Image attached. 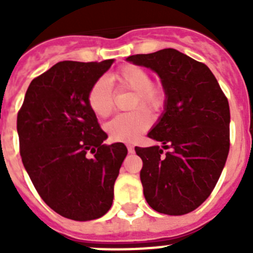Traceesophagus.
I'll list each match as a JSON object with an SVG mask.
<instances>
[{
    "label": "esophagus",
    "instance_id": "esophagus-1",
    "mask_svg": "<svg viewBox=\"0 0 253 253\" xmlns=\"http://www.w3.org/2000/svg\"><path fill=\"white\" fill-rule=\"evenodd\" d=\"M126 148H128L129 153H134V147H133V146H130V144H128V146H126Z\"/></svg>",
    "mask_w": 253,
    "mask_h": 253
}]
</instances>
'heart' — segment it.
I'll use <instances>...</instances> for the list:
<instances>
[{"label":"heart","instance_id":"b5f03b06","mask_svg":"<svg viewBox=\"0 0 253 253\" xmlns=\"http://www.w3.org/2000/svg\"><path fill=\"white\" fill-rule=\"evenodd\" d=\"M120 86L135 91L133 107L139 105L151 111H158L163 107L166 95L162 86L151 84V76L139 66L128 64L114 75ZM87 102L91 111L99 118H106L113 110V88L106 78L101 77L93 82L87 93ZM151 116L144 109H137L130 113L119 114L106 123L109 137L116 142H133L149 128Z\"/></svg>","mask_w":253,"mask_h":253}]
</instances>
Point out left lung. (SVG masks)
Returning <instances> with one entry per match:
<instances>
[{"label":"left lung","instance_id":"1","mask_svg":"<svg viewBox=\"0 0 253 253\" xmlns=\"http://www.w3.org/2000/svg\"><path fill=\"white\" fill-rule=\"evenodd\" d=\"M126 62L157 73L166 95L163 113L147 134L162 146L135 147L143 161L144 198L158 213H190L207 200L224 169L231 122L227 97L204 63L176 49L130 55Z\"/></svg>","mask_w":253,"mask_h":253}]
</instances>
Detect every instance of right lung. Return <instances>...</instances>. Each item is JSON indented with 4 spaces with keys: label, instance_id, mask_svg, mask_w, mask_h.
Here are the masks:
<instances>
[{
    "label": "right lung",
    "instance_id": "add662e5",
    "mask_svg": "<svg viewBox=\"0 0 253 253\" xmlns=\"http://www.w3.org/2000/svg\"><path fill=\"white\" fill-rule=\"evenodd\" d=\"M114 63L64 60L29 84L17 115L20 154L31 182L49 208L86 222L106 214L114 184L128 153L123 143L104 144L87 93Z\"/></svg>",
    "mask_w": 253,
    "mask_h": 253
}]
</instances>
